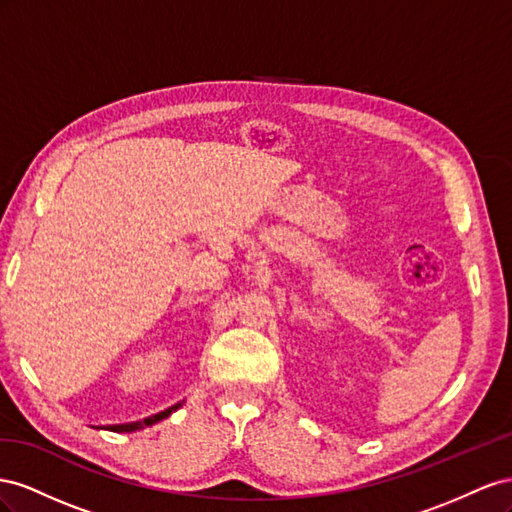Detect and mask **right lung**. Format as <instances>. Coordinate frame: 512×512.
<instances>
[{"label":"right lung","mask_w":512,"mask_h":512,"mask_svg":"<svg viewBox=\"0 0 512 512\" xmlns=\"http://www.w3.org/2000/svg\"><path fill=\"white\" fill-rule=\"evenodd\" d=\"M180 405H182V403H175V405L169 407V410L160 412V414H154V416H150V418H143V420H139V422H130V425H113V427H109V429H111V431H118V433H130V431H137V429H143V427H150V425H154V422L163 420V418H167L171 412L178 410Z\"/></svg>","instance_id":"obj_1"}]
</instances>
